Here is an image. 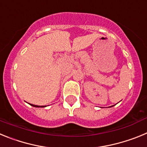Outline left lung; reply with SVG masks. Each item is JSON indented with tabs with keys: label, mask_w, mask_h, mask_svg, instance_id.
<instances>
[{
	"label": "left lung",
	"mask_w": 147,
	"mask_h": 147,
	"mask_svg": "<svg viewBox=\"0 0 147 147\" xmlns=\"http://www.w3.org/2000/svg\"><path fill=\"white\" fill-rule=\"evenodd\" d=\"M110 107H113V106H110Z\"/></svg>",
	"instance_id": "left-lung-1"
}]
</instances>
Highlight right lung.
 <instances>
[{
  "label": "right lung",
  "instance_id": "obj_1",
  "mask_svg": "<svg viewBox=\"0 0 147 147\" xmlns=\"http://www.w3.org/2000/svg\"><path fill=\"white\" fill-rule=\"evenodd\" d=\"M30 105L35 107H45V106H38V105H32V104H30Z\"/></svg>",
  "mask_w": 147,
  "mask_h": 147
}]
</instances>
